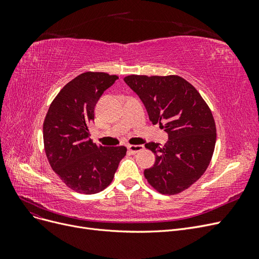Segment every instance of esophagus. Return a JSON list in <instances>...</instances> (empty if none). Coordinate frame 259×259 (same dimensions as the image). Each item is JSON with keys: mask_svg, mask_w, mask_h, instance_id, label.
<instances>
[{"mask_svg": "<svg viewBox=\"0 0 259 259\" xmlns=\"http://www.w3.org/2000/svg\"><path fill=\"white\" fill-rule=\"evenodd\" d=\"M127 149H128V151L132 154H135V153H137L139 151H142L143 149H144V146L143 145H128Z\"/></svg>", "mask_w": 259, "mask_h": 259, "instance_id": "esophagus-1", "label": "esophagus"}]
</instances>
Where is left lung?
Wrapping results in <instances>:
<instances>
[{"instance_id":"obj_1","label":"left lung","mask_w":259,"mask_h":259,"mask_svg":"<svg viewBox=\"0 0 259 259\" xmlns=\"http://www.w3.org/2000/svg\"><path fill=\"white\" fill-rule=\"evenodd\" d=\"M124 81L142 99L152 124L160 123L168 134L163 147L145 145L155 155L153 166L144 171L148 183L162 194L188 189L204 174L214 153L216 125L209 107L182 76L131 74Z\"/></svg>"}]
</instances>
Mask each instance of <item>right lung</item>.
I'll list each match as a JSON object with an SVG mask.
<instances>
[{"label":"right lung","instance_id":"obj_1","mask_svg":"<svg viewBox=\"0 0 259 259\" xmlns=\"http://www.w3.org/2000/svg\"><path fill=\"white\" fill-rule=\"evenodd\" d=\"M117 79L106 72L81 73L61 89L46 113L43 140L51 167L79 193L103 191L126 154L124 146L93 143L89 131L98 99Z\"/></svg>","mask_w":259,"mask_h":259}]
</instances>
